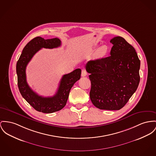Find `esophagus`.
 Here are the masks:
<instances>
[{
  "label": "esophagus",
  "mask_w": 156,
  "mask_h": 156,
  "mask_svg": "<svg viewBox=\"0 0 156 156\" xmlns=\"http://www.w3.org/2000/svg\"><path fill=\"white\" fill-rule=\"evenodd\" d=\"M87 74V73L86 70L85 69H82V73H81L82 76V77H84V76H86Z\"/></svg>",
  "instance_id": "esophagus-1"
}]
</instances>
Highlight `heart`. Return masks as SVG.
<instances>
[{"label":"heart","instance_id":"b5f03b06","mask_svg":"<svg viewBox=\"0 0 156 156\" xmlns=\"http://www.w3.org/2000/svg\"><path fill=\"white\" fill-rule=\"evenodd\" d=\"M109 48L106 45H101L98 50L96 51L94 55L95 59H99L104 57L108 52Z\"/></svg>","mask_w":156,"mask_h":156}]
</instances>
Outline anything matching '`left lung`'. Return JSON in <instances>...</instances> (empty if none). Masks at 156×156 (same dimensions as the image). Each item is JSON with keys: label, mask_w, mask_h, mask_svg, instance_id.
Listing matches in <instances>:
<instances>
[{"label": "left lung", "mask_w": 156, "mask_h": 156, "mask_svg": "<svg viewBox=\"0 0 156 156\" xmlns=\"http://www.w3.org/2000/svg\"><path fill=\"white\" fill-rule=\"evenodd\" d=\"M111 55L86 64L91 82L90 98L100 109L119 110L134 94L140 83V60L134 48L115 37Z\"/></svg>", "instance_id": "1"}]
</instances>
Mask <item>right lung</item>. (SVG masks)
I'll use <instances>...</instances> for the list:
<instances>
[{
  "label": "right lung",
  "instance_id": "add662e5",
  "mask_svg": "<svg viewBox=\"0 0 156 156\" xmlns=\"http://www.w3.org/2000/svg\"><path fill=\"white\" fill-rule=\"evenodd\" d=\"M61 45L57 38L45 40L37 37L29 42L23 48L16 63L18 86L22 97L37 111L50 114L58 111L66 105L70 91L74 84L80 79L81 69H77L72 72L63 75L55 95L42 97L34 92L27 82L26 67L32 57L42 48H54Z\"/></svg>",
  "mask_w": 156,
  "mask_h": 156
}]
</instances>
